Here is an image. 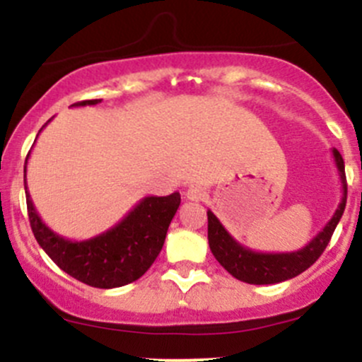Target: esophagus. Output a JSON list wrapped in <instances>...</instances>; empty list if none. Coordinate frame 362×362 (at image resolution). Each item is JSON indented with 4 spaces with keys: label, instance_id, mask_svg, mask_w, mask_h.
Here are the masks:
<instances>
[{
    "label": "esophagus",
    "instance_id": "34e87169",
    "mask_svg": "<svg viewBox=\"0 0 362 362\" xmlns=\"http://www.w3.org/2000/svg\"><path fill=\"white\" fill-rule=\"evenodd\" d=\"M185 198H187L189 202H203V199L206 198V192H204V189L199 187V185H191V187L187 189V192H185Z\"/></svg>",
    "mask_w": 362,
    "mask_h": 362
}]
</instances>
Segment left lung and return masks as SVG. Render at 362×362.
<instances>
[{"instance_id":"1","label":"left lung","mask_w":362,"mask_h":362,"mask_svg":"<svg viewBox=\"0 0 362 362\" xmlns=\"http://www.w3.org/2000/svg\"><path fill=\"white\" fill-rule=\"evenodd\" d=\"M333 158L338 168L339 180H341V202H339L331 221L324 226L322 231L308 245L303 247V249L296 252H282V254H273V252L266 254V252L252 250L249 247H243L242 243L236 242L226 231L221 221L208 210V245H210L211 254L221 262L222 268L228 269L235 279L247 284H254V286H268V284L286 282V280L294 279L299 273L308 269L327 247L334 229H337L339 218H341L343 210H345V163H343L341 154H339L337 148H333Z\"/></svg>"}]
</instances>
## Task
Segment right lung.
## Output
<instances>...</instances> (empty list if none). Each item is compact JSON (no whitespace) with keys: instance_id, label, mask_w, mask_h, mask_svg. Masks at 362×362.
<instances>
[{"instance_id":"1","label":"right lung","mask_w":362,"mask_h":362,"mask_svg":"<svg viewBox=\"0 0 362 362\" xmlns=\"http://www.w3.org/2000/svg\"><path fill=\"white\" fill-rule=\"evenodd\" d=\"M98 103L101 100L80 101L71 107ZM25 164L24 189H28ZM25 203L36 242L63 272L90 287L113 289L134 282L151 268L163 249L171 218L180 206V194L147 196L119 224L82 242L63 238L43 224L28 191Z\"/></svg>"}]
</instances>
